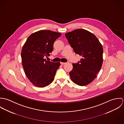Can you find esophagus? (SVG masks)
<instances>
[{
    "instance_id": "esophagus-1",
    "label": "esophagus",
    "mask_w": 124,
    "mask_h": 124,
    "mask_svg": "<svg viewBox=\"0 0 124 124\" xmlns=\"http://www.w3.org/2000/svg\"><path fill=\"white\" fill-rule=\"evenodd\" d=\"M60 63H61V64L62 65H64V64H65L66 63V62H60Z\"/></svg>"
}]
</instances>
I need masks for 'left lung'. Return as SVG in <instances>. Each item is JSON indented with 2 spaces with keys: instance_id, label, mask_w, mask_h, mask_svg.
Wrapping results in <instances>:
<instances>
[{
  "instance_id": "8db88e82",
  "label": "left lung",
  "mask_w": 124,
  "mask_h": 124,
  "mask_svg": "<svg viewBox=\"0 0 124 124\" xmlns=\"http://www.w3.org/2000/svg\"><path fill=\"white\" fill-rule=\"evenodd\" d=\"M69 43L76 54L82 58L73 63L69 72L71 81L75 84L85 86L96 77L103 64V48L93 33L84 29H77L65 33Z\"/></svg>"
}]
</instances>
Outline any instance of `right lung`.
I'll return each instance as SVG.
<instances>
[{
    "mask_svg": "<svg viewBox=\"0 0 124 124\" xmlns=\"http://www.w3.org/2000/svg\"><path fill=\"white\" fill-rule=\"evenodd\" d=\"M61 35L50 30L39 31L30 36L22 47L21 56L25 74L37 87H46L54 80L60 62L45 58L50 55L54 41Z\"/></svg>",
    "mask_w": 124,
    "mask_h": 124,
    "instance_id": "right-lung-1",
    "label": "right lung"
}]
</instances>
